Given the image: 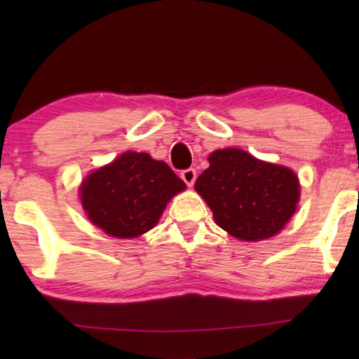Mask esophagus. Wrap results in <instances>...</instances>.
I'll list each match as a JSON object with an SVG mask.
<instances>
[{
    "mask_svg": "<svg viewBox=\"0 0 359 359\" xmlns=\"http://www.w3.org/2000/svg\"><path fill=\"white\" fill-rule=\"evenodd\" d=\"M181 180H183L188 186H193L194 181H196V170L194 168L183 170V171H181Z\"/></svg>",
    "mask_w": 359,
    "mask_h": 359,
    "instance_id": "esophagus-1",
    "label": "esophagus"
}]
</instances>
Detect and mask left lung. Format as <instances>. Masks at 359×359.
<instances>
[{
  "mask_svg": "<svg viewBox=\"0 0 359 359\" xmlns=\"http://www.w3.org/2000/svg\"><path fill=\"white\" fill-rule=\"evenodd\" d=\"M208 160L209 168L196 180L194 189L219 227L243 242H259L281 232L301 196L292 170L240 149L215 150Z\"/></svg>",
  "mask_w": 359,
  "mask_h": 359,
  "instance_id": "1",
  "label": "left lung"
}]
</instances>
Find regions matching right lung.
Wrapping results in <instances>:
<instances>
[{"label": "right lung", "mask_w": 359, "mask_h": 359, "mask_svg": "<svg viewBox=\"0 0 359 359\" xmlns=\"http://www.w3.org/2000/svg\"><path fill=\"white\" fill-rule=\"evenodd\" d=\"M184 188L165 161L126 151L83 180L80 199L96 227L111 237L134 238L154 229L168 201Z\"/></svg>", "instance_id": "right-lung-1"}]
</instances>
